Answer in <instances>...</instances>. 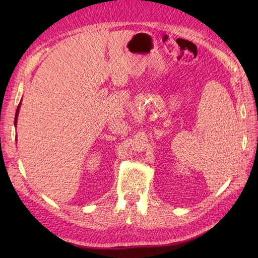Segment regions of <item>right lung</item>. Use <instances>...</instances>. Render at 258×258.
I'll use <instances>...</instances> for the list:
<instances>
[{
  "instance_id": "1",
  "label": "right lung",
  "mask_w": 258,
  "mask_h": 258,
  "mask_svg": "<svg viewBox=\"0 0 258 258\" xmlns=\"http://www.w3.org/2000/svg\"><path fill=\"white\" fill-rule=\"evenodd\" d=\"M20 106H21V103L19 104L18 109H16V113H15V119H14V125L16 126V123H18V116H19V111H20Z\"/></svg>"
}]
</instances>
